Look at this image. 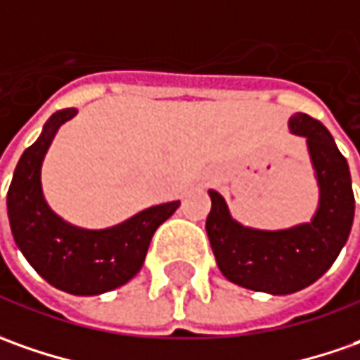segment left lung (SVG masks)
Masks as SVG:
<instances>
[{
  "label": "left lung",
  "mask_w": 360,
  "mask_h": 360,
  "mask_svg": "<svg viewBox=\"0 0 360 360\" xmlns=\"http://www.w3.org/2000/svg\"><path fill=\"white\" fill-rule=\"evenodd\" d=\"M289 129L307 139L315 169L319 205L311 221L277 231L245 227L233 219L223 195L209 189L205 223L219 271L239 287L269 295H291L321 279L341 253L354 219L349 163L327 127L295 113Z\"/></svg>",
  "instance_id": "1"
}]
</instances>
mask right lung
<instances>
[{"mask_svg": "<svg viewBox=\"0 0 360 360\" xmlns=\"http://www.w3.org/2000/svg\"><path fill=\"white\" fill-rule=\"evenodd\" d=\"M75 115L73 107L53 113L23 151L7 191V217L19 251L49 285L89 297L113 291L139 273L153 233L181 203L143 209L107 229H83L59 217L45 201L41 165L59 127Z\"/></svg>", "mask_w": 360, "mask_h": 360, "instance_id": "1", "label": "right lung"}]
</instances>
